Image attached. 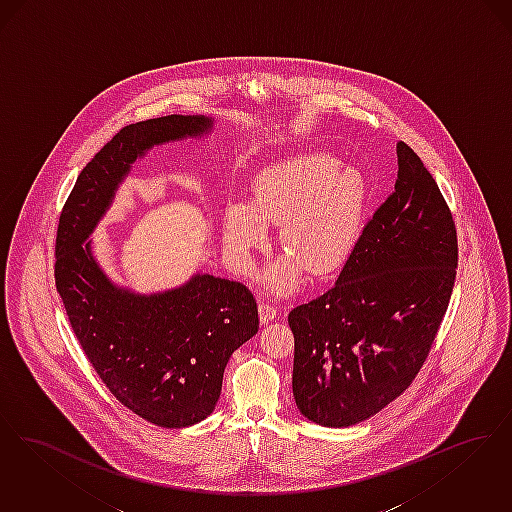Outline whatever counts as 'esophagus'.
Segmentation results:
<instances>
[{"mask_svg": "<svg viewBox=\"0 0 512 512\" xmlns=\"http://www.w3.org/2000/svg\"><path fill=\"white\" fill-rule=\"evenodd\" d=\"M258 313H260V321H262V325H267L271 319H275V317H277L279 310H277L273 304H269V302H260V306H258Z\"/></svg>", "mask_w": 512, "mask_h": 512, "instance_id": "1", "label": "esophagus"}]
</instances>
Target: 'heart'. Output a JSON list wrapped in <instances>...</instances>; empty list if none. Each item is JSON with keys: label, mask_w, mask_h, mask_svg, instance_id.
<instances>
[{"label": "heart", "mask_w": 512, "mask_h": 512, "mask_svg": "<svg viewBox=\"0 0 512 512\" xmlns=\"http://www.w3.org/2000/svg\"><path fill=\"white\" fill-rule=\"evenodd\" d=\"M367 204L369 181L361 170L321 153L294 156L254 179L248 206H227L223 241L246 264L250 250L266 239L264 225H281L279 245L290 258L267 271L266 283L275 292H290L302 281V267L323 277L348 262Z\"/></svg>", "instance_id": "b5f03b06"}]
</instances>
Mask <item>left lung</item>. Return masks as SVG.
<instances>
[{
	"label": "left lung",
	"instance_id": "obj_1",
	"mask_svg": "<svg viewBox=\"0 0 512 512\" xmlns=\"http://www.w3.org/2000/svg\"><path fill=\"white\" fill-rule=\"evenodd\" d=\"M451 210L423 160L398 143V179L333 289L289 313L292 394L313 423H361L401 396L442 325L457 273Z\"/></svg>",
	"mask_w": 512,
	"mask_h": 512
}]
</instances>
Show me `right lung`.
Masks as SVG:
<instances>
[{
	"label": "right lung",
	"instance_id": "add662e5",
	"mask_svg": "<svg viewBox=\"0 0 512 512\" xmlns=\"http://www.w3.org/2000/svg\"><path fill=\"white\" fill-rule=\"evenodd\" d=\"M212 124L208 116L170 114L122 128L80 172L57 229L55 285L82 350L116 400L164 428L200 423L214 411L229 357L258 333L256 300L243 283L208 273L178 289L137 294L112 283L86 239L137 158L208 134Z\"/></svg>",
	"mask_w": 512,
	"mask_h": 512
}]
</instances>
